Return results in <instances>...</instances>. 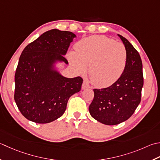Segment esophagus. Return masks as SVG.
Masks as SVG:
<instances>
[{
  "label": "esophagus",
  "mask_w": 160,
  "mask_h": 160,
  "mask_svg": "<svg viewBox=\"0 0 160 160\" xmlns=\"http://www.w3.org/2000/svg\"><path fill=\"white\" fill-rule=\"evenodd\" d=\"M90 86L89 85V84L87 83L86 81H84L83 83H82V89H87V88H89Z\"/></svg>",
  "instance_id": "1"
}]
</instances>
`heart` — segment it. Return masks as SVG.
Here are the masks:
<instances>
[{"label":"heart","instance_id":"obj_1","mask_svg":"<svg viewBox=\"0 0 160 160\" xmlns=\"http://www.w3.org/2000/svg\"><path fill=\"white\" fill-rule=\"evenodd\" d=\"M76 52H68L71 64L79 73L89 67V76L93 85L98 88L114 84L123 73L128 53L123 43L102 35H94L78 41Z\"/></svg>","mask_w":160,"mask_h":160}]
</instances>
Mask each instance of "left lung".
Listing matches in <instances>:
<instances>
[{
	"label": "left lung",
	"mask_w": 160,
	"mask_h": 160,
	"mask_svg": "<svg viewBox=\"0 0 160 160\" xmlns=\"http://www.w3.org/2000/svg\"><path fill=\"white\" fill-rule=\"evenodd\" d=\"M126 47L128 61L121 78L107 88L93 89L94 97L89 105L91 116L100 123L109 126L128 120L141 102L143 85L142 62L133 46L118 34Z\"/></svg>",
	"instance_id": "1"
}]
</instances>
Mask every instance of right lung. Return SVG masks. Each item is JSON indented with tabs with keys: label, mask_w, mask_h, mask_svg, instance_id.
Wrapping results in <instances>:
<instances>
[{
	"label": "right lung",
	"mask_w": 160,
	"mask_h": 160,
	"mask_svg": "<svg viewBox=\"0 0 160 160\" xmlns=\"http://www.w3.org/2000/svg\"><path fill=\"white\" fill-rule=\"evenodd\" d=\"M75 37L71 32L52 29L22 52L15 73L14 101L29 121L47 123L58 119L70 97L80 91L82 78H66L55 69L57 62L68 64L64 55Z\"/></svg>",
	"instance_id": "obj_1"
}]
</instances>
